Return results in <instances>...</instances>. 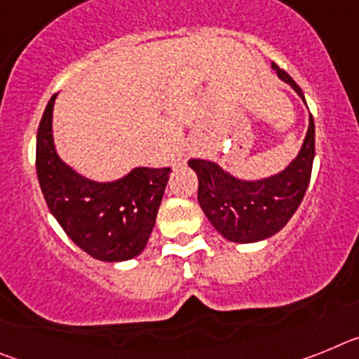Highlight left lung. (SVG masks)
<instances>
[{"label":"left lung","instance_id":"1","mask_svg":"<svg viewBox=\"0 0 359 359\" xmlns=\"http://www.w3.org/2000/svg\"><path fill=\"white\" fill-rule=\"evenodd\" d=\"M271 68L306 102L300 86L275 62ZM313 160L315 120L309 115L300 152L278 174L246 182L231 176L214 161L189 160V167L198 174V201L212 226L231 243H257L280 231L297 212L309 185Z\"/></svg>","mask_w":359,"mask_h":359}]
</instances>
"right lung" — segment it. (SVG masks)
Wrapping results in <instances>:
<instances>
[{
    "instance_id": "obj_1",
    "label": "right lung",
    "mask_w": 359,
    "mask_h": 359,
    "mask_svg": "<svg viewBox=\"0 0 359 359\" xmlns=\"http://www.w3.org/2000/svg\"><path fill=\"white\" fill-rule=\"evenodd\" d=\"M53 95L37 129L36 169L50 212L66 236L97 261L140 255L156 223L170 167H136L115 182H93L59 158L53 144Z\"/></svg>"
}]
</instances>
